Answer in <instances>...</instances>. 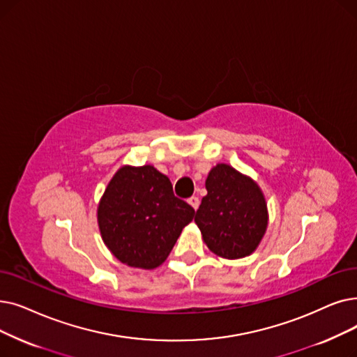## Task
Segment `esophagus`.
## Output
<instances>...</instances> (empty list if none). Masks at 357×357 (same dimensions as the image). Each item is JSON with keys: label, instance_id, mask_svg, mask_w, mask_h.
Listing matches in <instances>:
<instances>
[{"label": "esophagus", "instance_id": "esophagus-1", "mask_svg": "<svg viewBox=\"0 0 357 357\" xmlns=\"http://www.w3.org/2000/svg\"><path fill=\"white\" fill-rule=\"evenodd\" d=\"M188 204H190L194 210H197L198 206H199V199H198L197 197H191V198L188 199Z\"/></svg>", "mask_w": 357, "mask_h": 357}]
</instances>
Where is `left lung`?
Returning a JSON list of instances; mask_svg holds the SVG:
<instances>
[{
    "mask_svg": "<svg viewBox=\"0 0 357 357\" xmlns=\"http://www.w3.org/2000/svg\"><path fill=\"white\" fill-rule=\"evenodd\" d=\"M195 223L204 243L217 257L239 259L255 252L268 226L264 192L250 176L217 163L206 179Z\"/></svg>",
    "mask_w": 357,
    "mask_h": 357,
    "instance_id": "1",
    "label": "left lung"
}]
</instances>
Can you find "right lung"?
<instances>
[{
    "instance_id": "obj_1",
    "label": "right lung",
    "mask_w": 357,
    "mask_h": 357,
    "mask_svg": "<svg viewBox=\"0 0 357 357\" xmlns=\"http://www.w3.org/2000/svg\"><path fill=\"white\" fill-rule=\"evenodd\" d=\"M194 214L156 167L126 165L99 201L98 225L103 243L122 264L153 270L166 261Z\"/></svg>"
}]
</instances>
